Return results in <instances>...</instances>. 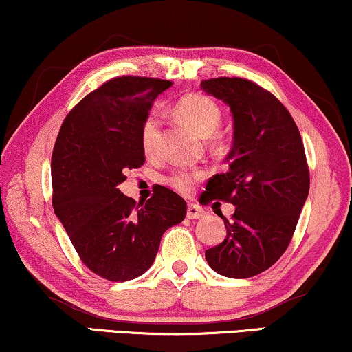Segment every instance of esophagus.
<instances>
[{
  "mask_svg": "<svg viewBox=\"0 0 352 352\" xmlns=\"http://www.w3.org/2000/svg\"><path fill=\"white\" fill-rule=\"evenodd\" d=\"M205 214H206V211L203 210V208H200L198 205H193V203H190V205L187 206V217L188 219H201Z\"/></svg>",
  "mask_w": 352,
  "mask_h": 352,
  "instance_id": "esophagus-1",
  "label": "esophagus"
}]
</instances>
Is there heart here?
I'll return each mask as SVG.
<instances>
[{
    "instance_id": "obj_1",
    "label": "heart",
    "mask_w": 352,
    "mask_h": 352,
    "mask_svg": "<svg viewBox=\"0 0 352 352\" xmlns=\"http://www.w3.org/2000/svg\"><path fill=\"white\" fill-rule=\"evenodd\" d=\"M175 111L179 119L192 126L198 135L211 136L219 129L222 120L221 108L216 101L203 94H188L177 101ZM162 119L157 113H151L142 122L141 126V147L144 154L152 155L157 152L160 138ZM205 177V173L200 170H176L166 177V182L175 190L181 193H188L197 182Z\"/></svg>"
}]
</instances>
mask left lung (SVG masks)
Listing matches in <instances>:
<instances>
[{"mask_svg":"<svg viewBox=\"0 0 352 352\" xmlns=\"http://www.w3.org/2000/svg\"><path fill=\"white\" fill-rule=\"evenodd\" d=\"M201 89L230 106L233 146L227 171L212 176L205 205L232 203L227 236L205 257L227 278H251L286 252L308 198L309 170L300 131L273 94L243 78H216ZM204 195V193H203Z\"/></svg>","mask_w":352,"mask_h":352,"instance_id":"1","label":"left lung"}]
</instances>
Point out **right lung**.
Listing matches in <instances>:
<instances>
[{
    "label": "right lung",
    "instance_id": "obj_1",
    "mask_svg": "<svg viewBox=\"0 0 352 352\" xmlns=\"http://www.w3.org/2000/svg\"><path fill=\"white\" fill-rule=\"evenodd\" d=\"M170 80L120 76L84 96L66 116L52 152V205L85 267L109 281L141 276L162 235L184 221V198L164 186L146 203L117 186L144 164L141 126Z\"/></svg>",
    "mask_w": 352,
    "mask_h": 352
}]
</instances>
